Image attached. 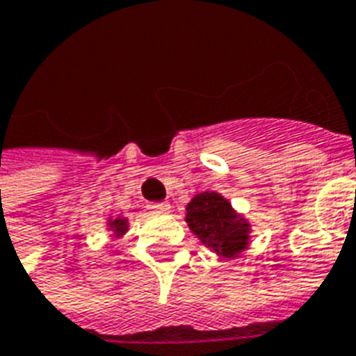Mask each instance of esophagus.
<instances>
[{
  "label": "esophagus",
  "instance_id": "obj_1",
  "mask_svg": "<svg viewBox=\"0 0 356 356\" xmlns=\"http://www.w3.org/2000/svg\"><path fill=\"white\" fill-rule=\"evenodd\" d=\"M149 209L155 210V212H167L170 209V204L165 203V201H161V203H152L149 204Z\"/></svg>",
  "mask_w": 356,
  "mask_h": 356
}]
</instances>
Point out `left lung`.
<instances>
[{
  "instance_id": "8db88e82",
  "label": "left lung",
  "mask_w": 356,
  "mask_h": 356,
  "mask_svg": "<svg viewBox=\"0 0 356 356\" xmlns=\"http://www.w3.org/2000/svg\"><path fill=\"white\" fill-rule=\"evenodd\" d=\"M189 229L214 252L232 258L248 245V224L238 220L232 204L214 191H204L188 204Z\"/></svg>"
}]
</instances>
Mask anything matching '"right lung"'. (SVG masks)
Segmentation results:
<instances>
[{
	"label": "right lung",
	"instance_id": "1",
	"mask_svg": "<svg viewBox=\"0 0 356 356\" xmlns=\"http://www.w3.org/2000/svg\"><path fill=\"white\" fill-rule=\"evenodd\" d=\"M110 227H113V229H115V233H124L127 232V220H123V218H118V220L110 222Z\"/></svg>",
	"mask_w": 356,
	"mask_h": 356
}]
</instances>
